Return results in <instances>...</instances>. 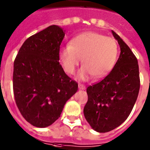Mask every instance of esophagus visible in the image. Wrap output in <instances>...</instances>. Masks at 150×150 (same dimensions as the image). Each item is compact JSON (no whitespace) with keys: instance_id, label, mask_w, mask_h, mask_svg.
Returning <instances> with one entry per match:
<instances>
[{"instance_id":"34e87169","label":"esophagus","mask_w":150,"mask_h":150,"mask_svg":"<svg viewBox=\"0 0 150 150\" xmlns=\"http://www.w3.org/2000/svg\"><path fill=\"white\" fill-rule=\"evenodd\" d=\"M78 86H79V89H81V90H85V89H86V86H85L84 85H83V84H80V83H79V85H78Z\"/></svg>"}]
</instances>
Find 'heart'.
<instances>
[{"label":"heart","mask_w":150,"mask_h":150,"mask_svg":"<svg viewBox=\"0 0 150 150\" xmlns=\"http://www.w3.org/2000/svg\"><path fill=\"white\" fill-rule=\"evenodd\" d=\"M118 45L116 40L99 33L86 31L77 34L71 40V45L62 46L59 59L64 71L73 74L81 63L83 66L77 78L87 80L93 76L101 79L107 76L116 63Z\"/></svg>","instance_id":"heart-1"}]
</instances>
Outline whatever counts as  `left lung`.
I'll return each mask as SVG.
<instances>
[{
  "label": "left lung",
  "mask_w": 150,
  "mask_h": 150,
  "mask_svg": "<svg viewBox=\"0 0 150 150\" xmlns=\"http://www.w3.org/2000/svg\"><path fill=\"white\" fill-rule=\"evenodd\" d=\"M120 46L114 67L99 83L87 88L88 101L83 112L90 126L105 133L122 124L133 109L140 89L137 58L120 36L112 30Z\"/></svg>",
  "instance_id": "left-lung-1"
}]
</instances>
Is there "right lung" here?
Returning a JSON list of instances; mask_svg holds the SVG:
<instances>
[{"mask_svg":"<svg viewBox=\"0 0 150 150\" xmlns=\"http://www.w3.org/2000/svg\"><path fill=\"white\" fill-rule=\"evenodd\" d=\"M60 26L50 25L28 38L13 65V92L16 105L25 120L46 128L61 116L78 84L59 64L60 45L65 35Z\"/></svg>","mask_w":150,"mask_h":150,"instance_id":"right-lung-1","label":"right lung"}]
</instances>
